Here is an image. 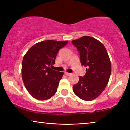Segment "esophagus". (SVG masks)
<instances>
[{"label":"esophagus","instance_id":"1","mask_svg":"<svg viewBox=\"0 0 130 130\" xmlns=\"http://www.w3.org/2000/svg\"><path fill=\"white\" fill-rule=\"evenodd\" d=\"M65 74H66V75L67 76H70V75H71V74H70V73H67V72H66V73H65Z\"/></svg>","mask_w":130,"mask_h":130}]
</instances>
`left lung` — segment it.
I'll use <instances>...</instances> for the list:
<instances>
[{
    "label": "left lung",
    "mask_w": 130,
    "mask_h": 130,
    "mask_svg": "<svg viewBox=\"0 0 130 130\" xmlns=\"http://www.w3.org/2000/svg\"><path fill=\"white\" fill-rule=\"evenodd\" d=\"M79 53L82 66L86 67L84 76L73 86V91L80 99L91 101L99 97L107 86L111 74V63L105 46L99 40L83 36L72 41Z\"/></svg>",
    "instance_id": "obj_1"
}]
</instances>
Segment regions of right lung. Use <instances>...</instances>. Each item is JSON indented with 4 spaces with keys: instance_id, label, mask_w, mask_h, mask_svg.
I'll return each mask as SVG.
<instances>
[{
    "instance_id": "obj_1",
    "label": "right lung",
    "mask_w": 130,
    "mask_h": 130,
    "mask_svg": "<svg viewBox=\"0 0 130 130\" xmlns=\"http://www.w3.org/2000/svg\"><path fill=\"white\" fill-rule=\"evenodd\" d=\"M68 41L45 40L29 49L22 60V77L25 87L31 96L39 100H46L57 91L63 72L51 69L59 50Z\"/></svg>"
}]
</instances>
